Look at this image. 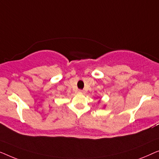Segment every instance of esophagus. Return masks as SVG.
I'll return each instance as SVG.
<instances>
[{
  "mask_svg": "<svg viewBox=\"0 0 159 159\" xmlns=\"http://www.w3.org/2000/svg\"><path fill=\"white\" fill-rule=\"evenodd\" d=\"M79 92L80 93H85V91H84V90H79Z\"/></svg>",
  "mask_w": 159,
  "mask_h": 159,
  "instance_id": "obj_1",
  "label": "esophagus"
}]
</instances>
